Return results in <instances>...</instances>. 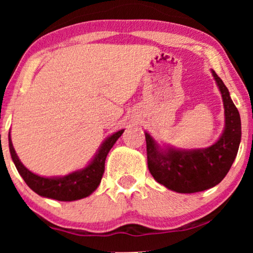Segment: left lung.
<instances>
[{
	"instance_id": "obj_1",
	"label": "left lung",
	"mask_w": 253,
	"mask_h": 253,
	"mask_svg": "<svg viewBox=\"0 0 253 253\" xmlns=\"http://www.w3.org/2000/svg\"><path fill=\"white\" fill-rule=\"evenodd\" d=\"M224 108V129L217 141L206 148H162L145 132L147 166L155 181L171 191L193 193L211 189L222 181L236 158L241 143V117L221 78L212 70Z\"/></svg>"
}]
</instances>
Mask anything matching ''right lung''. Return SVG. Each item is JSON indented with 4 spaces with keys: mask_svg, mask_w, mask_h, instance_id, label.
I'll list each match as a JSON object with an SVG mask.
<instances>
[{
    "mask_svg": "<svg viewBox=\"0 0 253 253\" xmlns=\"http://www.w3.org/2000/svg\"><path fill=\"white\" fill-rule=\"evenodd\" d=\"M124 129L114 132L101 144L94 158L85 168L72 171L65 176L57 177H44L30 171L17 155L13 148L11 137L9 133V150L12 161L15 164L19 175L34 192L41 197L60 200V202H74L85 197H88L94 192L101 182L103 171H105V161L110 148L114 146L116 140L122 136Z\"/></svg>",
    "mask_w": 253,
    "mask_h": 253,
    "instance_id": "obj_1",
    "label": "right lung"
}]
</instances>
